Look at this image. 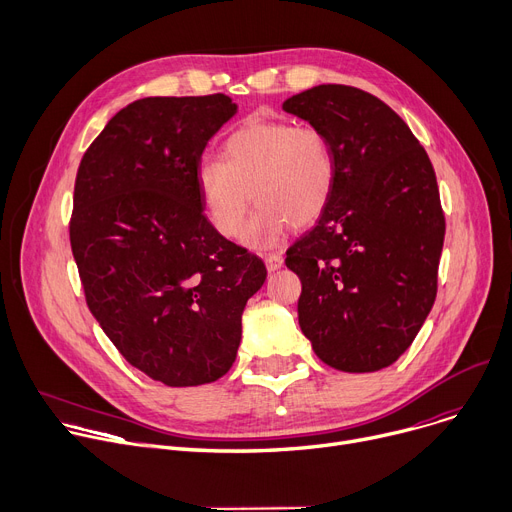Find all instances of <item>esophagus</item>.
<instances>
[{
	"label": "esophagus",
	"instance_id": "1",
	"mask_svg": "<svg viewBox=\"0 0 512 512\" xmlns=\"http://www.w3.org/2000/svg\"><path fill=\"white\" fill-rule=\"evenodd\" d=\"M264 264H266V271L275 273V271H279L281 266H283V258L279 254H266L264 256Z\"/></svg>",
	"mask_w": 512,
	"mask_h": 512
}]
</instances>
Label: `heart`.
Returning a JSON list of instances; mask_svg holds the SVG:
<instances>
[{"label": "heart", "instance_id": "b5f03b06", "mask_svg": "<svg viewBox=\"0 0 512 512\" xmlns=\"http://www.w3.org/2000/svg\"><path fill=\"white\" fill-rule=\"evenodd\" d=\"M196 185L204 216L223 237L246 235L252 248H275L289 227L304 229L325 214L335 187L327 135L289 120H252L223 145V160H204Z\"/></svg>", "mask_w": 512, "mask_h": 512}]
</instances>
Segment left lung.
I'll return each mask as SVG.
<instances>
[{"instance_id": "1", "label": "left lung", "mask_w": 512, "mask_h": 512, "mask_svg": "<svg viewBox=\"0 0 512 512\" xmlns=\"http://www.w3.org/2000/svg\"><path fill=\"white\" fill-rule=\"evenodd\" d=\"M283 110L323 131L335 156L331 202L285 258L302 281L300 329L329 367L381 371L435 302L446 225L431 160L404 120L362 89L319 85Z\"/></svg>"}]
</instances>
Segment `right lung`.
<instances>
[{"label":"right lung","mask_w":512,"mask_h":512,"mask_svg":"<svg viewBox=\"0 0 512 512\" xmlns=\"http://www.w3.org/2000/svg\"><path fill=\"white\" fill-rule=\"evenodd\" d=\"M231 97H143L85 152L70 248L95 321L135 369L168 387L221 379L266 266L216 233L196 185Z\"/></svg>","instance_id":"obj_1"}]
</instances>
